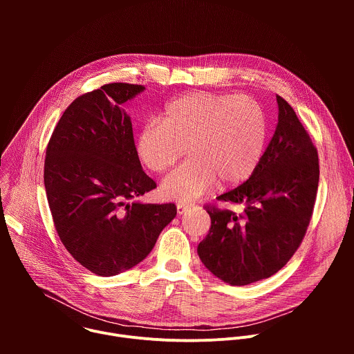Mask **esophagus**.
I'll return each instance as SVG.
<instances>
[{
	"label": "esophagus",
	"mask_w": 354,
	"mask_h": 354,
	"mask_svg": "<svg viewBox=\"0 0 354 354\" xmlns=\"http://www.w3.org/2000/svg\"><path fill=\"white\" fill-rule=\"evenodd\" d=\"M176 209H178V214H179V216H182V214H185V213L190 209V206H189V205H183V203H180V205H178V206H176Z\"/></svg>",
	"instance_id": "34e87169"
}]
</instances>
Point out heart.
Listing matches in <instances>:
<instances>
[{
	"instance_id": "1",
	"label": "heart",
	"mask_w": 354,
	"mask_h": 354,
	"mask_svg": "<svg viewBox=\"0 0 354 354\" xmlns=\"http://www.w3.org/2000/svg\"><path fill=\"white\" fill-rule=\"evenodd\" d=\"M161 123L151 122L138 133L140 160L154 172L192 154L161 185L165 197L189 201L210 190L248 180L258 169L268 142L269 126L257 100L216 92L180 95L164 108Z\"/></svg>"
}]
</instances>
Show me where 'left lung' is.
Segmentation results:
<instances>
[{"label":"left lung","instance_id":"8db88e82","mask_svg":"<svg viewBox=\"0 0 354 354\" xmlns=\"http://www.w3.org/2000/svg\"><path fill=\"white\" fill-rule=\"evenodd\" d=\"M279 120L262 161L246 182L218 196L243 213L206 207L207 236L197 246L203 265L231 286L277 273L294 255L310 224L319 182L318 153L294 109L276 96Z\"/></svg>","mask_w":354,"mask_h":354}]
</instances>
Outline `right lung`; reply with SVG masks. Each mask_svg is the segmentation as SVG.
<instances>
[{
	"label": "right lung",
	"instance_id": "1",
	"mask_svg": "<svg viewBox=\"0 0 354 354\" xmlns=\"http://www.w3.org/2000/svg\"><path fill=\"white\" fill-rule=\"evenodd\" d=\"M144 89L113 82L78 96L46 149L44 187L56 231L71 257L97 276L144 261L176 216L174 203L136 200L157 185L142 171L122 105Z\"/></svg>",
	"mask_w": 354,
	"mask_h": 354
}]
</instances>
